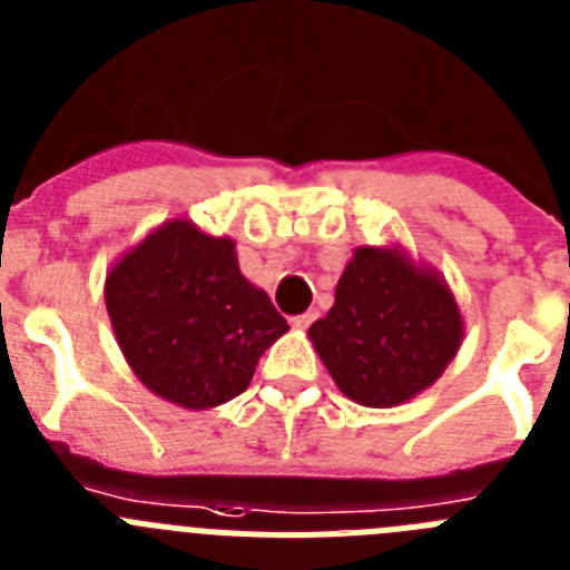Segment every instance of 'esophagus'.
Here are the masks:
<instances>
[{
  "mask_svg": "<svg viewBox=\"0 0 570 570\" xmlns=\"http://www.w3.org/2000/svg\"><path fill=\"white\" fill-rule=\"evenodd\" d=\"M316 316H320V311H308V314H302V316H294V328L296 331H305V328H311V325H314L316 322Z\"/></svg>",
  "mask_w": 570,
  "mask_h": 570,
  "instance_id": "1",
  "label": "esophagus"
}]
</instances>
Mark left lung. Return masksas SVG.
Here are the masks:
<instances>
[{
  "instance_id": "obj_1",
  "label": "left lung",
  "mask_w": 570,
  "mask_h": 570,
  "mask_svg": "<svg viewBox=\"0 0 570 570\" xmlns=\"http://www.w3.org/2000/svg\"><path fill=\"white\" fill-rule=\"evenodd\" d=\"M465 336L454 291L400 245H362L336 282L334 308L308 328L347 400L394 407L434 385Z\"/></svg>"
}]
</instances>
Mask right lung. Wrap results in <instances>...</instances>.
<instances>
[{"label":"right lung","instance_id":"add662e5","mask_svg":"<svg viewBox=\"0 0 570 570\" xmlns=\"http://www.w3.org/2000/svg\"><path fill=\"white\" fill-rule=\"evenodd\" d=\"M105 305L125 362L156 396L188 411L250 385L288 322L239 271L236 242L168 219L110 265Z\"/></svg>","mask_w":570,"mask_h":570}]
</instances>
